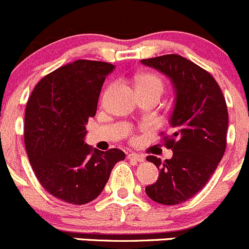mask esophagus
<instances>
[{"mask_svg":"<svg viewBox=\"0 0 249 249\" xmlns=\"http://www.w3.org/2000/svg\"><path fill=\"white\" fill-rule=\"evenodd\" d=\"M127 157L129 161H133V162H144L145 161L144 155L135 154V152H130V154H128Z\"/></svg>","mask_w":249,"mask_h":249,"instance_id":"esophagus-1","label":"esophagus"}]
</instances>
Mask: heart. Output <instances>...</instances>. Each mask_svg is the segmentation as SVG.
<instances>
[{"mask_svg": "<svg viewBox=\"0 0 249 249\" xmlns=\"http://www.w3.org/2000/svg\"><path fill=\"white\" fill-rule=\"evenodd\" d=\"M135 85H137L138 92H159L161 94L162 90H163L162 81L157 76L152 75V73H140V75H138L135 77Z\"/></svg>", "mask_w": 249, "mask_h": 249, "instance_id": "heart-1", "label": "heart"}]
</instances>
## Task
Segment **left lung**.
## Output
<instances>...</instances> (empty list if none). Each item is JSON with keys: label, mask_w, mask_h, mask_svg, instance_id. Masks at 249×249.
I'll return each instance as SVG.
<instances>
[{"label": "left lung", "mask_w": 249, "mask_h": 249, "mask_svg": "<svg viewBox=\"0 0 249 249\" xmlns=\"http://www.w3.org/2000/svg\"><path fill=\"white\" fill-rule=\"evenodd\" d=\"M140 63L168 77L176 93L169 119L172 134L164 137L173 156L163 162L146 157L160 176L145 191L155 202L179 205L207 184L223 159L229 125L225 98L213 76L184 56L167 54Z\"/></svg>", "instance_id": "obj_1"}]
</instances>
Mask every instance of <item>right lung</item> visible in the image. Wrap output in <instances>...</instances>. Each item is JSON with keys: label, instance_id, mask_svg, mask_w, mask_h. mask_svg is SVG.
<instances>
[{"label": "right lung", "instance_id": "add662e5", "mask_svg": "<svg viewBox=\"0 0 249 249\" xmlns=\"http://www.w3.org/2000/svg\"><path fill=\"white\" fill-rule=\"evenodd\" d=\"M115 65L76 60L44 76L28 100L24 140L31 167L54 197L85 205L100 195L112 168L125 155L85 144L103 83Z\"/></svg>", "mask_w": 249, "mask_h": 249}]
</instances>
